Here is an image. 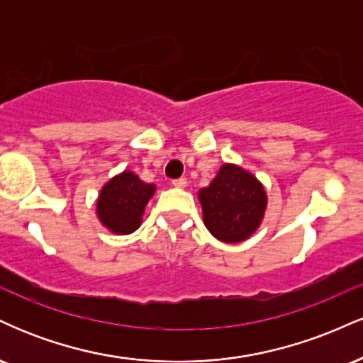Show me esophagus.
I'll use <instances>...</instances> for the list:
<instances>
[{
    "instance_id": "34e87169",
    "label": "esophagus",
    "mask_w": 363,
    "mask_h": 363,
    "mask_svg": "<svg viewBox=\"0 0 363 363\" xmlns=\"http://www.w3.org/2000/svg\"><path fill=\"white\" fill-rule=\"evenodd\" d=\"M186 184H187V181H186L184 177L174 179V181H172V186H174V187H181V189H182V187H186Z\"/></svg>"
}]
</instances>
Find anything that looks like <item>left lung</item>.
Instances as JSON below:
<instances>
[{
  "label": "left lung",
  "instance_id": "obj_1",
  "mask_svg": "<svg viewBox=\"0 0 363 363\" xmlns=\"http://www.w3.org/2000/svg\"><path fill=\"white\" fill-rule=\"evenodd\" d=\"M198 198L210 234L227 244L249 239L261 225L268 205L261 182L234 164H223Z\"/></svg>",
  "mask_w": 363,
  "mask_h": 363
}]
</instances>
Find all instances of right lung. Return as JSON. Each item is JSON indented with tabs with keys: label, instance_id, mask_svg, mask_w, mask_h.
<instances>
[{
	"label": "right lung",
	"instance_id": "add662e5",
	"mask_svg": "<svg viewBox=\"0 0 363 363\" xmlns=\"http://www.w3.org/2000/svg\"><path fill=\"white\" fill-rule=\"evenodd\" d=\"M153 193L155 186L147 184L136 174L124 170L101 189L97 199L99 220L114 234H131L141 225L145 206Z\"/></svg>",
	"mask_w": 363,
	"mask_h": 363
}]
</instances>
